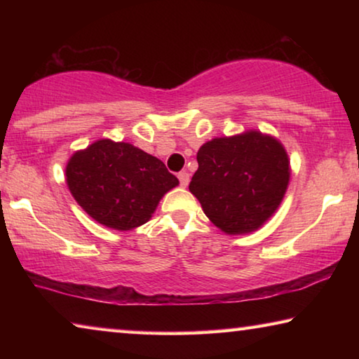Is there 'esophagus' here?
<instances>
[{"mask_svg": "<svg viewBox=\"0 0 359 359\" xmlns=\"http://www.w3.org/2000/svg\"><path fill=\"white\" fill-rule=\"evenodd\" d=\"M179 182H180V187H187L188 185V182H190V174L188 172H179Z\"/></svg>", "mask_w": 359, "mask_h": 359, "instance_id": "esophagus-1", "label": "esophagus"}]
</instances>
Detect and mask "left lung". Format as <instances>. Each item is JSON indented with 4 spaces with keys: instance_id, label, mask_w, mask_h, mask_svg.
Here are the masks:
<instances>
[{
    "instance_id": "1",
    "label": "left lung",
    "mask_w": 359,
    "mask_h": 359,
    "mask_svg": "<svg viewBox=\"0 0 359 359\" xmlns=\"http://www.w3.org/2000/svg\"><path fill=\"white\" fill-rule=\"evenodd\" d=\"M190 191L209 220L228 234L258 229L280 205L290 180L287 151L274 137L247 131L198 150Z\"/></svg>"
}]
</instances>
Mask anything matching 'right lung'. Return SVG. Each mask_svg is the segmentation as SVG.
I'll list each match as a JSON object with an SVG mask.
<instances>
[{
	"instance_id": "right-lung-1",
	"label": "right lung",
	"mask_w": 359,
	"mask_h": 359,
	"mask_svg": "<svg viewBox=\"0 0 359 359\" xmlns=\"http://www.w3.org/2000/svg\"><path fill=\"white\" fill-rule=\"evenodd\" d=\"M66 182L90 217L118 231L149 222L163 194L179 184L158 158L109 139L72 155L66 166Z\"/></svg>"
}]
</instances>
